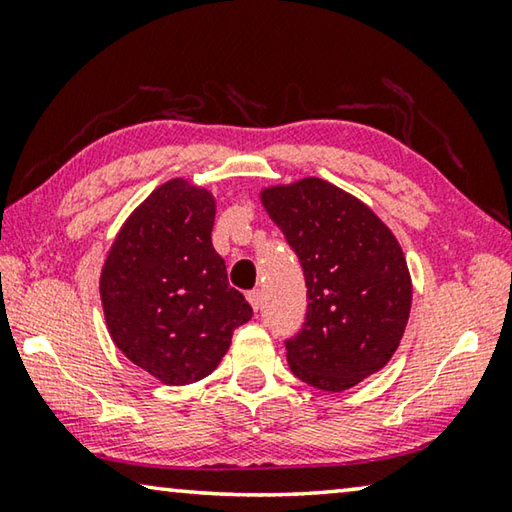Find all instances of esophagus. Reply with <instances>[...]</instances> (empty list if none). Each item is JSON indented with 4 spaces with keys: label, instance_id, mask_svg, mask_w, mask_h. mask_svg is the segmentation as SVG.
Instances as JSON below:
<instances>
[{
    "label": "esophagus",
    "instance_id": "34e87169",
    "mask_svg": "<svg viewBox=\"0 0 512 512\" xmlns=\"http://www.w3.org/2000/svg\"><path fill=\"white\" fill-rule=\"evenodd\" d=\"M248 302H250V307H253L255 311H259V307H262V291H259V289L250 291L248 293Z\"/></svg>",
    "mask_w": 512,
    "mask_h": 512
}]
</instances>
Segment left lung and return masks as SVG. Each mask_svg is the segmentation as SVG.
I'll return each instance as SVG.
<instances>
[{"label":"left lung","instance_id":"1","mask_svg":"<svg viewBox=\"0 0 512 512\" xmlns=\"http://www.w3.org/2000/svg\"><path fill=\"white\" fill-rule=\"evenodd\" d=\"M259 201L305 271L309 305L287 341L291 372L320 391H348L393 359L409 323L400 241L357 196L314 176L264 187Z\"/></svg>","mask_w":512,"mask_h":512}]
</instances>
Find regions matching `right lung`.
Returning a JSON list of instances; mask_svg holds the SVG:
<instances>
[{
    "instance_id": "right-lung-1",
    "label": "right lung",
    "mask_w": 512,
    "mask_h": 512,
    "mask_svg": "<svg viewBox=\"0 0 512 512\" xmlns=\"http://www.w3.org/2000/svg\"><path fill=\"white\" fill-rule=\"evenodd\" d=\"M216 198L173 178L121 225L99 275L112 343L167 386L210 375L253 316L212 246Z\"/></svg>"
}]
</instances>
